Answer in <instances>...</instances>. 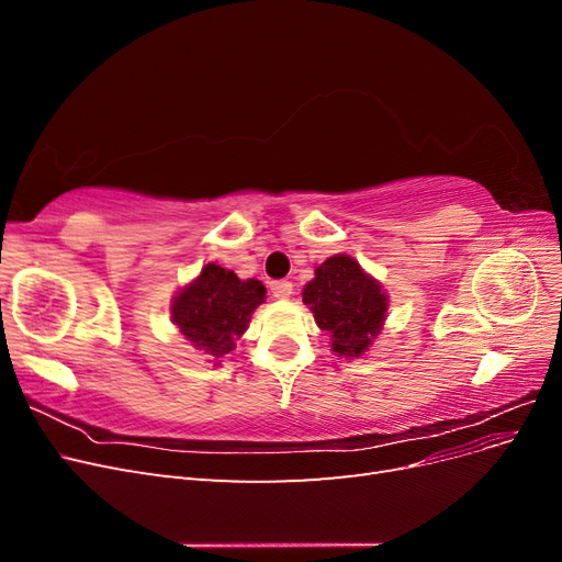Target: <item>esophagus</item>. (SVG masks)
<instances>
[{
    "label": "esophagus",
    "instance_id": "obj_1",
    "mask_svg": "<svg viewBox=\"0 0 562 562\" xmlns=\"http://www.w3.org/2000/svg\"><path fill=\"white\" fill-rule=\"evenodd\" d=\"M269 288H271V295H274V297H281V300H285V297H291V295H293V283H291V281H285V279H281V281H271V283H269Z\"/></svg>",
    "mask_w": 562,
    "mask_h": 562
}]
</instances>
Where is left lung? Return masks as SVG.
Here are the masks:
<instances>
[{
  "mask_svg": "<svg viewBox=\"0 0 562 562\" xmlns=\"http://www.w3.org/2000/svg\"><path fill=\"white\" fill-rule=\"evenodd\" d=\"M302 300L318 328L333 337V351L339 356H361L382 330L386 295L349 255L323 262L316 279L304 285Z\"/></svg>",
  "mask_w": 562,
  "mask_h": 562,
  "instance_id": "1",
  "label": "left lung"
}]
</instances>
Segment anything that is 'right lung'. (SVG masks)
<instances>
[{
	"label": "right lung",
	"instance_id": "obj_1",
	"mask_svg": "<svg viewBox=\"0 0 562 562\" xmlns=\"http://www.w3.org/2000/svg\"><path fill=\"white\" fill-rule=\"evenodd\" d=\"M265 295L267 288L260 281H241L225 267L206 265L176 297L173 321L196 349L223 356L234 349V337L244 335Z\"/></svg>",
	"mask_w": 562,
	"mask_h": 562
}]
</instances>
